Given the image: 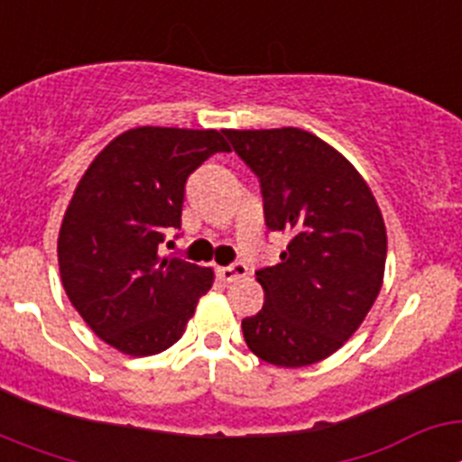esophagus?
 <instances>
[{"instance_id": "1", "label": "esophagus", "mask_w": 462, "mask_h": 462, "mask_svg": "<svg viewBox=\"0 0 462 462\" xmlns=\"http://www.w3.org/2000/svg\"><path fill=\"white\" fill-rule=\"evenodd\" d=\"M217 275H219V280H224V282H234V280H238V277L247 275V266H245V263H240V261H236V263H231V266H219Z\"/></svg>"}]
</instances>
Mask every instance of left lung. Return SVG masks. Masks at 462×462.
I'll return each instance as SVG.
<instances>
[{"label": "left lung", "mask_w": 462, "mask_h": 462, "mask_svg": "<svg viewBox=\"0 0 462 462\" xmlns=\"http://www.w3.org/2000/svg\"><path fill=\"white\" fill-rule=\"evenodd\" d=\"M259 178L268 231L289 236L280 263L256 271L263 308L243 319L261 361L303 368L337 352L382 289L386 226L373 191L336 148L314 134L224 129Z\"/></svg>", "instance_id": "left-lung-1"}]
</instances>
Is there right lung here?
<instances>
[{
  "label": "right lung",
  "instance_id": "1",
  "mask_svg": "<svg viewBox=\"0 0 462 462\" xmlns=\"http://www.w3.org/2000/svg\"><path fill=\"white\" fill-rule=\"evenodd\" d=\"M224 132L136 126L94 159L64 212L57 261L64 291L85 324L117 352L152 356L185 333L212 271L162 256L182 224L187 178Z\"/></svg>",
  "mask_w": 462,
  "mask_h": 462
}]
</instances>
